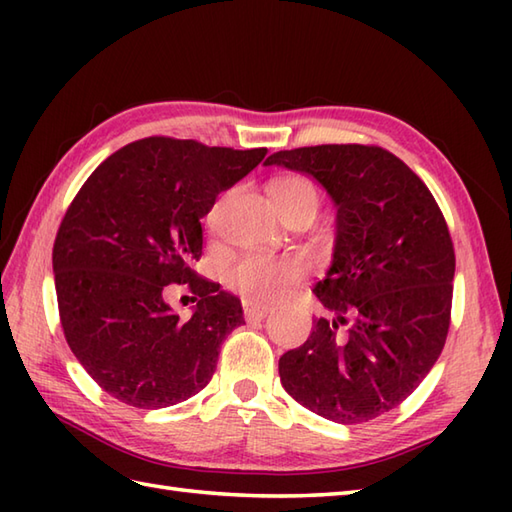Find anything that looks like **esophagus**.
<instances>
[{
    "instance_id": "34e87169",
    "label": "esophagus",
    "mask_w": 512,
    "mask_h": 512,
    "mask_svg": "<svg viewBox=\"0 0 512 512\" xmlns=\"http://www.w3.org/2000/svg\"><path fill=\"white\" fill-rule=\"evenodd\" d=\"M268 314V306H255V303H244V319L248 323L262 321Z\"/></svg>"
}]
</instances>
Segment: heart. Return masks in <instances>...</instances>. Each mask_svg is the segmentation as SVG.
<instances>
[{"mask_svg": "<svg viewBox=\"0 0 512 512\" xmlns=\"http://www.w3.org/2000/svg\"><path fill=\"white\" fill-rule=\"evenodd\" d=\"M273 200L279 213L288 217L297 211H314L319 206V191L308 178H284L273 184ZM211 213V222L215 220ZM308 275V262L297 255L288 257H266V255H244L228 268L226 284L248 303H268L297 286Z\"/></svg>", "mask_w": 512, "mask_h": 512, "instance_id": "heart-1", "label": "heart"}]
</instances>
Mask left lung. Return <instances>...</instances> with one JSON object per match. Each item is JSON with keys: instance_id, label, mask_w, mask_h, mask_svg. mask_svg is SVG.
<instances>
[{"instance_id": "8db88e82", "label": "left lung", "mask_w": 512, "mask_h": 512, "mask_svg": "<svg viewBox=\"0 0 512 512\" xmlns=\"http://www.w3.org/2000/svg\"><path fill=\"white\" fill-rule=\"evenodd\" d=\"M266 165L308 173L336 206L334 259L312 290L334 319L314 321L308 341L279 358L281 385L332 422L374 420L422 383L447 341L449 226L427 184L383 147H299Z\"/></svg>"}]
</instances>
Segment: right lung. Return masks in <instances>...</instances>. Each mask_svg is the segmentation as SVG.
I'll return each mask as SVG.
<instances>
[{"label": "right lung", "mask_w": 512, "mask_h": 512, "mask_svg": "<svg viewBox=\"0 0 512 512\" xmlns=\"http://www.w3.org/2000/svg\"><path fill=\"white\" fill-rule=\"evenodd\" d=\"M268 154L151 136L118 149L85 180L52 248L61 328L72 354L112 398L178 405L209 383L242 303L191 268L202 217ZM169 283L198 300L189 320L164 303Z\"/></svg>", "instance_id": "add662e5"}]
</instances>
